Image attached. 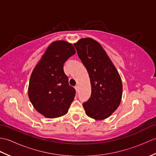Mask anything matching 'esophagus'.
Instances as JSON below:
<instances>
[{"label":"esophagus","instance_id":"obj_1","mask_svg":"<svg viewBox=\"0 0 156 156\" xmlns=\"http://www.w3.org/2000/svg\"><path fill=\"white\" fill-rule=\"evenodd\" d=\"M74 88H75V90H76V92H78V86H75Z\"/></svg>","mask_w":156,"mask_h":156}]
</instances>
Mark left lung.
I'll return each instance as SVG.
<instances>
[{"mask_svg": "<svg viewBox=\"0 0 156 156\" xmlns=\"http://www.w3.org/2000/svg\"><path fill=\"white\" fill-rule=\"evenodd\" d=\"M74 45L90 80L91 96L83 103L86 114L96 120L108 118L121 103L122 85L119 72L97 41L83 38Z\"/></svg>", "mask_w": 156, "mask_h": 156, "instance_id": "obj_1", "label": "left lung"}]
</instances>
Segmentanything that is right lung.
Instances as JSON below:
<instances>
[{
    "label": "right lung",
    "mask_w": 156,
    "mask_h": 156,
    "mask_svg": "<svg viewBox=\"0 0 156 156\" xmlns=\"http://www.w3.org/2000/svg\"><path fill=\"white\" fill-rule=\"evenodd\" d=\"M76 54L72 44L55 41L49 45L31 75L28 95L35 110L47 118L62 117L68 111L76 94L68 84L64 64Z\"/></svg>",
    "instance_id": "add662e5"
}]
</instances>
